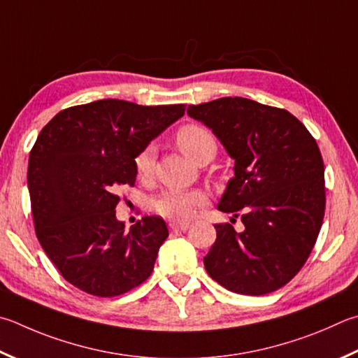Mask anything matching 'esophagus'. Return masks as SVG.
Returning <instances> with one entry per match:
<instances>
[{"label":"esophagus","mask_w":358,"mask_h":358,"mask_svg":"<svg viewBox=\"0 0 358 358\" xmlns=\"http://www.w3.org/2000/svg\"><path fill=\"white\" fill-rule=\"evenodd\" d=\"M187 229H189V224L187 222H172L171 224L172 231H186Z\"/></svg>","instance_id":"1"}]
</instances>
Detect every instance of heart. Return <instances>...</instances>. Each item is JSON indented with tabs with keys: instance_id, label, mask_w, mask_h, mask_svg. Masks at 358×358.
Returning <instances> with one entry per match:
<instances>
[{
	"instance_id": "1",
	"label": "heart",
	"mask_w": 358,
	"mask_h": 358,
	"mask_svg": "<svg viewBox=\"0 0 358 358\" xmlns=\"http://www.w3.org/2000/svg\"><path fill=\"white\" fill-rule=\"evenodd\" d=\"M177 144L191 161L206 164L216 157L217 142L210 129L189 123L178 129ZM134 171L141 180L152 177L155 169V150L152 145L134 157ZM206 203V197L200 191H166L153 200V208L159 216L173 220H191L197 211Z\"/></svg>"
}]
</instances>
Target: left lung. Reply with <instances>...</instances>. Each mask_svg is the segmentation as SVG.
Segmentation results:
<instances>
[{"instance_id":"1","label":"left lung","mask_w":358,"mask_h":358,"mask_svg":"<svg viewBox=\"0 0 358 358\" xmlns=\"http://www.w3.org/2000/svg\"><path fill=\"white\" fill-rule=\"evenodd\" d=\"M187 114L210 127L235 159L217 208L244 224L241 233L214 225L206 272L238 294L277 291L302 269L320 235L326 210L320 147L287 109L243 96L191 105Z\"/></svg>"}]
</instances>
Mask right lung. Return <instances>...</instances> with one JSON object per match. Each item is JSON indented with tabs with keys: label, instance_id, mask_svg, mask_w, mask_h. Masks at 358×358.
Wrapping results in <instances>:
<instances>
[{
	"label": "right lung",
	"instance_id": "1",
	"mask_svg": "<svg viewBox=\"0 0 358 358\" xmlns=\"http://www.w3.org/2000/svg\"><path fill=\"white\" fill-rule=\"evenodd\" d=\"M185 105L99 100L62 109L29 153L28 187L38 243L61 275L87 294L115 297L150 277L169 236L159 216L129 231L115 219L134 157L185 114Z\"/></svg>",
	"mask_w": 358,
	"mask_h": 358
}]
</instances>
